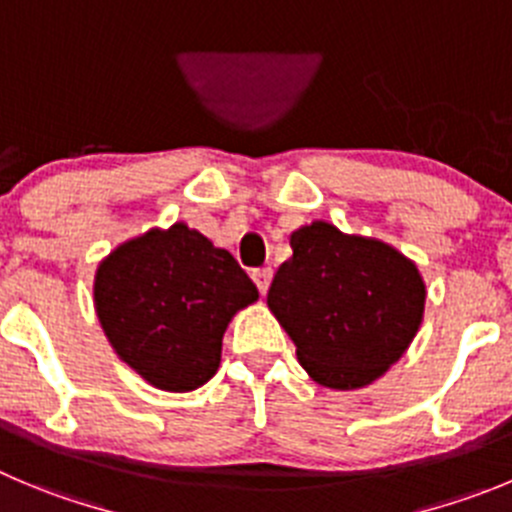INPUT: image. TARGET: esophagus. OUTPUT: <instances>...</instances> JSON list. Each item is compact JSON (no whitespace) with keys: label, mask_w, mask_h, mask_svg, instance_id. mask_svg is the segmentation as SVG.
Wrapping results in <instances>:
<instances>
[{"label":"esophagus","mask_w":512,"mask_h":512,"mask_svg":"<svg viewBox=\"0 0 512 512\" xmlns=\"http://www.w3.org/2000/svg\"><path fill=\"white\" fill-rule=\"evenodd\" d=\"M252 280H255L257 290L265 295L267 288H270V283H272V267H257V270H252Z\"/></svg>","instance_id":"obj_1"}]
</instances>
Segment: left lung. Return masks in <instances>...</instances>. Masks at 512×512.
I'll return each mask as SVG.
<instances>
[{
  "label": "left lung",
  "mask_w": 512,
  "mask_h": 512,
  "mask_svg": "<svg viewBox=\"0 0 512 512\" xmlns=\"http://www.w3.org/2000/svg\"><path fill=\"white\" fill-rule=\"evenodd\" d=\"M267 305L293 338L310 379L361 389L386 374L417 336L424 280L391 245L313 222L290 234Z\"/></svg>",
  "instance_id": "8db88e82"
}]
</instances>
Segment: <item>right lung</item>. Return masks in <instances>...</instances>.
<instances>
[{
	"label": "right lung",
	"mask_w": 512,
	"mask_h": 512,
	"mask_svg": "<svg viewBox=\"0 0 512 512\" xmlns=\"http://www.w3.org/2000/svg\"><path fill=\"white\" fill-rule=\"evenodd\" d=\"M93 295L105 336L136 374L156 389L191 391L217 374L224 331L257 288L227 250L176 222L116 247Z\"/></svg>",
	"instance_id": "add662e5"
}]
</instances>
